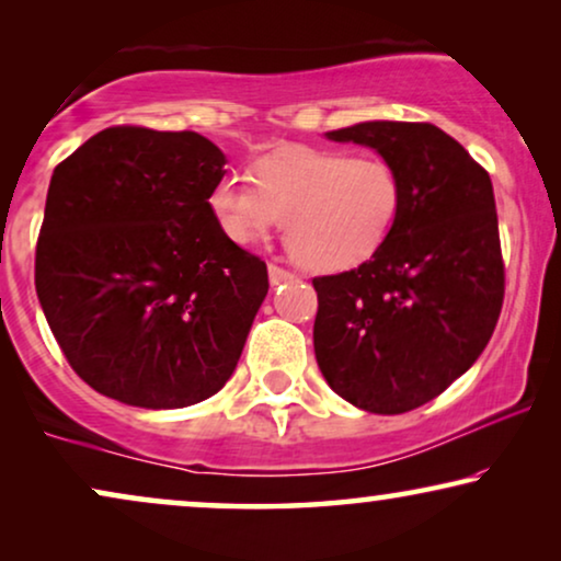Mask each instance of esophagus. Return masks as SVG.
<instances>
[{
  "label": "esophagus",
  "mask_w": 561,
  "mask_h": 561,
  "mask_svg": "<svg viewBox=\"0 0 561 561\" xmlns=\"http://www.w3.org/2000/svg\"><path fill=\"white\" fill-rule=\"evenodd\" d=\"M267 278H271V286H280V283L294 280V273L283 271V267H278V265H271L267 267Z\"/></svg>",
  "instance_id": "34e87169"
}]
</instances>
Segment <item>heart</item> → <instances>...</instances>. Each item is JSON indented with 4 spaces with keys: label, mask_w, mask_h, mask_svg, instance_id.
I'll return each mask as SVG.
<instances>
[{
    "label": "heart",
    "mask_w": 561,
    "mask_h": 561,
    "mask_svg": "<svg viewBox=\"0 0 561 561\" xmlns=\"http://www.w3.org/2000/svg\"><path fill=\"white\" fill-rule=\"evenodd\" d=\"M252 183L221 179L209 209L221 234L240 248L265 242L283 222V240L306 271H350L370 260L403 209L401 175L388 160L347 150L294 148L255 160Z\"/></svg>",
    "instance_id": "b5f03b06"
}]
</instances>
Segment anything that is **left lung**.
<instances>
[{
	"mask_svg": "<svg viewBox=\"0 0 561 561\" xmlns=\"http://www.w3.org/2000/svg\"><path fill=\"white\" fill-rule=\"evenodd\" d=\"M373 148L401 175L403 209L355 271L313 278V352L329 388L370 413L444 393L482 355L503 306L490 175L426 122L373 119L324 135Z\"/></svg>",
	"mask_w": 561,
	"mask_h": 561,
	"instance_id": "1",
	"label": "left lung"
}]
</instances>
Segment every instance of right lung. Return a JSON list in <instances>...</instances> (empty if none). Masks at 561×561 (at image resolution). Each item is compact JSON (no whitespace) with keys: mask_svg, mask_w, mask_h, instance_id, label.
<instances>
[{"mask_svg":"<svg viewBox=\"0 0 561 561\" xmlns=\"http://www.w3.org/2000/svg\"><path fill=\"white\" fill-rule=\"evenodd\" d=\"M225 152L198 133L110 127L53 171L35 290L79 378L137 409H186L232 378L267 267L209 209Z\"/></svg>","mask_w":561,"mask_h":561,"instance_id":"obj_1","label":"right lung"}]
</instances>
